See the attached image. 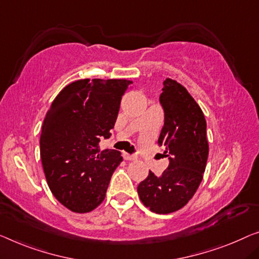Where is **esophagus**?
Masks as SVG:
<instances>
[{"instance_id": "1", "label": "esophagus", "mask_w": 259, "mask_h": 259, "mask_svg": "<svg viewBox=\"0 0 259 259\" xmlns=\"http://www.w3.org/2000/svg\"><path fill=\"white\" fill-rule=\"evenodd\" d=\"M123 158H124L125 160H136L137 156H136V154H130V153L124 152V153H123Z\"/></svg>"}]
</instances>
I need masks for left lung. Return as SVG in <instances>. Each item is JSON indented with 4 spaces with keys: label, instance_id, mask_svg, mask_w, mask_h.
<instances>
[{
    "label": "left lung",
    "instance_id": "8db88e82",
    "mask_svg": "<svg viewBox=\"0 0 259 259\" xmlns=\"http://www.w3.org/2000/svg\"><path fill=\"white\" fill-rule=\"evenodd\" d=\"M163 83L159 102L164 126L158 145L164 149L168 166L160 177L150 171L137 187L143 204L157 214L179 210L193 198L202 181L209 151L201 108L176 80L167 78Z\"/></svg>",
    "mask_w": 259,
    "mask_h": 259
}]
</instances>
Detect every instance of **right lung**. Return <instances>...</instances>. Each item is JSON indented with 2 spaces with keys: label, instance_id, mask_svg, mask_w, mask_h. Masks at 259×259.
<instances>
[{
  "label": "right lung",
  "instance_id": "1",
  "mask_svg": "<svg viewBox=\"0 0 259 259\" xmlns=\"http://www.w3.org/2000/svg\"><path fill=\"white\" fill-rule=\"evenodd\" d=\"M133 81L82 79L67 84L44 118L40 158L52 194L75 213H88L105 200L111 176L123 158L100 151L111 136L121 99Z\"/></svg>",
  "mask_w": 259,
  "mask_h": 259
}]
</instances>
